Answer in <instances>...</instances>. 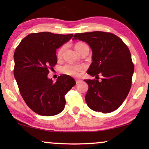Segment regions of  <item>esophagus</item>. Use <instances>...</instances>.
<instances>
[{"label":"esophagus","mask_w":149,"mask_h":149,"mask_svg":"<svg viewBox=\"0 0 149 149\" xmlns=\"http://www.w3.org/2000/svg\"><path fill=\"white\" fill-rule=\"evenodd\" d=\"M81 82H82V80H80V79H76L77 84H79V83H80Z\"/></svg>","instance_id":"34e87169"}]
</instances>
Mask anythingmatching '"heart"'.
<instances>
[{
	"label": "heart",
	"mask_w": 149,
	"mask_h": 149,
	"mask_svg": "<svg viewBox=\"0 0 149 149\" xmlns=\"http://www.w3.org/2000/svg\"><path fill=\"white\" fill-rule=\"evenodd\" d=\"M87 47V45L83 43V42H77V43L75 44L74 49L77 51V52L79 54L81 51L85 47ZM64 49V46H62V47L59 49L58 53H57V57H58V58H62ZM83 70H84V66H81V65L66 64L61 68L62 72L72 77H78L80 74V73L83 72Z\"/></svg>",
	"instance_id": "b5f03b06"
}]
</instances>
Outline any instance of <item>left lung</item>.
<instances>
[{"mask_svg":"<svg viewBox=\"0 0 149 149\" xmlns=\"http://www.w3.org/2000/svg\"><path fill=\"white\" fill-rule=\"evenodd\" d=\"M87 42L92 50L87 74L102 81L85 79L89 86L85 101L91 110L102 113L117 110L127 96L134 71L127 45L115 34L100 31L75 34L73 40Z\"/></svg>","mask_w":149,"mask_h":149,"instance_id":"obj_1","label":"left lung"}]
</instances>
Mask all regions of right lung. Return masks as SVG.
<instances>
[{
  "label": "right lung",
  "instance_id": "right-lung-1",
  "mask_svg": "<svg viewBox=\"0 0 149 149\" xmlns=\"http://www.w3.org/2000/svg\"><path fill=\"white\" fill-rule=\"evenodd\" d=\"M72 36L48 32L30 34L15 51L14 77L24 100L38 115L61 113L66 104L64 95L76 84L69 75L59 76L55 83L47 77L57 64L56 49Z\"/></svg>",
  "mask_w": 149,
  "mask_h": 149
}]
</instances>
